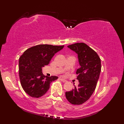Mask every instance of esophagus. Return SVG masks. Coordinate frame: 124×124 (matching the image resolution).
Segmentation results:
<instances>
[{"label": "esophagus", "mask_w": 124, "mask_h": 124, "mask_svg": "<svg viewBox=\"0 0 124 124\" xmlns=\"http://www.w3.org/2000/svg\"><path fill=\"white\" fill-rule=\"evenodd\" d=\"M60 79H61V81L63 82H67V80H66V79H63V78H61Z\"/></svg>", "instance_id": "34e87169"}]
</instances>
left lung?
Segmentation results:
<instances>
[{
  "instance_id": "8db88e82",
  "label": "left lung",
  "mask_w": 124,
  "mask_h": 124,
  "mask_svg": "<svg viewBox=\"0 0 124 124\" xmlns=\"http://www.w3.org/2000/svg\"><path fill=\"white\" fill-rule=\"evenodd\" d=\"M78 54L80 67L77 70L78 87L66 92L70 103L82 104L89 99L95 89L101 71V58L97 52L84 43H76L67 46Z\"/></svg>"
}]
</instances>
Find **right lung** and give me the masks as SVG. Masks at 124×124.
<instances>
[{
    "instance_id": "add662e5",
    "label": "right lung",
    "mask_w": 124,
    "mask_h": 124,
    "mask_svg": "<svg viewBox=\"0 0 124 124\" xmlns=\"http://www.w3.org/2000/svg\"><path fill=\"white\" fill-rule=\"evenodd\" d=\"M64 46L38 45L26 50L19 58V77L23 89L31 97H42L57 76H45L42 68L48 64L54 54Z\"/></svg>"
}]
</instances>
